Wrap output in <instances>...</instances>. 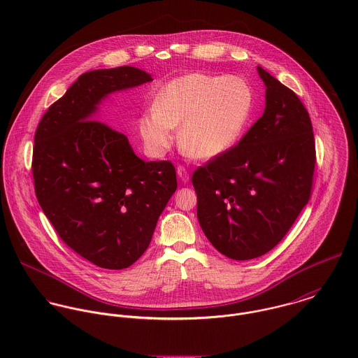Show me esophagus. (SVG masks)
I'll use <instances>...</instances> for the list:
<instances>
[{"mask_svg": "<svg viewBox=\"0 0 358 358\" xmlns=\"http://www.w3.org/2000/svg\"><path fill=\"white\" fill-rule=\"evenodd\" d=\"M176 171H178V175H179V178H180V180H182L183 183L189 182V179H190V175H189V171H187V168H185L183 165H179Z\"/></svg>", "mask_w": 358, "mask_h": 358, "instance_id": "esophagus-1", "label": "esophagus"}]
</instances>
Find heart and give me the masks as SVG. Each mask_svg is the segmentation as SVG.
<instances>
[{
    "label": "heart",
    "instance_id": "heart-1",
    "mask_svg": "<svg viewBox=\"0 0 358 358\" xmlns=\"http://www.w3.org/2000/svg\"><path fill=\"white\" fill-rule=\"evenodd\" d=\"M154 110L141 118L146 148L165 153L179 127V143L197 158H213L240 138L254 107L251 87L240 77L190 73L175 78L154 99Z\"/></svg>",
    "mask_w": 358,
    "mask_h": 358
}]
</instances>
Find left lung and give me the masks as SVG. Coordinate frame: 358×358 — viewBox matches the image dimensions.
Wrapping results in <instances>:
<instances>
[{
  "instance_id": "1",
  "label": "left lung",
  "mask_w": 358,
  "mask_h": 358,
  "mask_svg": "<svg viewBox=\"0 0 358 358\" xmlns=\"http://www.w3.org/2000/svg\"><path fill=\"white\" fill-rule=\"evenodd\" d=\"M266 108L240 142L192 178L197 217L209 243L233 260L271 251L308 203L315 142L298 95L262 67Z\"/></svg>"
}]
</instances>
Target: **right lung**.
<instances>
[{"label": "right lung", "mask_w": 358, "mask_h": 358, "mask_svg": "<svg viewBox=\"0 0 358 358\" xmlns=\"http://www.w3.org/2000/svg\"><path fill=\"white\" fill-rule=\"evenodd\" d=\"M150 81L131 66L84 73L50 106L34 136L31 171L44 213L67 247L108 270L145 254L178 187L171 161L145 162L124 134L92 117L106 95Z\"/></svg>", "instance_id": "1"}]
</instances>
